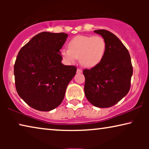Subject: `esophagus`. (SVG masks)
<instances>
[{
  "instance_id": "1",
  "label": "esophagus",
  "mask_w": 149,
  "mask_h": 149,
  "mask_svg": "<svg viewBox=\"0 0 149 149\" xmlns=\"http://www.w3.org/2000/svg\"><path fill=\"white\" fill-rule=\"evenodd\" d=\"M77 72L78 73H81V72H82V70H81V69H80V68H77Z\"/></svg>"
}]
</instances>
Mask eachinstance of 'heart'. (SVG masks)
Returning a JSON list of instances; mask_svg holds the SVG:
<instances>
[{
    "label": "heart",
    "instance_id": "b5f03b06",
    "mask_svg": "<svg viewBox=\"0 0 149 149\" xmlns=\"http://www.w3.org/2000/svg\"><path fill=\"white\" fill-rule=\"evenodd\" d=\"M69 49H63L62 56L69 63L79 58L80 64L93 68L102 60L107 49V42L101 36H77L68 43Z\"/></svg>",
    "mask_w": 149,
    "mask_h": 149
}]
</instances>
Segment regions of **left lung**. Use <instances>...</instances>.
<instances>
[{
    "instance_id": "1",
    "label": "left lung",
    "mask_w": 149,
    "mask_h": 149,
    "mask_svg": "<svg viewBox=\"0 0 149 149\" xmlns=\"http://www.w3.org/2000/svg\"><path fill=\"white\" fill-rule=\"evenodd\" d=\"M94 32L104 38L107 49L99 64L83 70L85 95L95 107L109 108L129 92L133 68L129 52L115 34L106 30Z\"/></svg>"
}]
</instances>
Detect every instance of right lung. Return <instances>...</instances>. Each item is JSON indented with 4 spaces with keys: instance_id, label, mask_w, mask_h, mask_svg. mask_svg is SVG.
Listing matches in <instances>:
<instances>
[{
    "instance_id": "add662e5",
    "label": "right lung",
    "mask_w": 149,
    "mask_h": 149,
    "mask_svg": "<svg viewBox=\"0 0 149 149\" xmlns=\"http://www.w3.org/2000/svg\"><path fill=\"white\" fill-rule=\"evenodd\" d=\"M67 37L63 32H40L18 53L14 65L16 91L34 109L49 111L58 107L76 74V66L61 62L60 50Z\"/></svg>"
}]
</instances>
